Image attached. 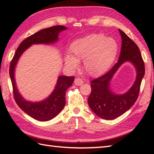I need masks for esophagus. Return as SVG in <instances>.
<instances>
[{"label": "esophagus", "instance_id": "esophagus-1", "mask_svg": "<svg viewBox=\"0 0 154 154\" xmlns=\"http://www.w3.org/2000/svg\"><path fill=\"white\" fill-rule=\"evenodd\" d=\"M75 85H77V86H79V85H81L83 83V80L81 79V78H76V79H75Z\"/></svg>", "mask_w": 154, "mask_h": 154}]
</instances>
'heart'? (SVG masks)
Returning a JSON list of instances; mask_svg holds the SVG:
<instances>
[{
    "label": "heart",
    "instance_id": "obj_1",
    "mask_svg": "<svg viewBox=\"0 0 154 154\" xmlns=\"http://www.w3.org/2000/svg\"><path fill=\"white\" fill-rule=\"evenodd\" d=\"M118 51L116 42L103 34H92L73 42L70 45L71 55L65 57V65L75 69L83 59V68L87 74L97 77L103 74L115 60Z\"/></svg>",
    "mask_w": 154,
    "mask_h": 154
}]
</instances>
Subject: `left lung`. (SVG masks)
Masks as SVG:
<instances>
[{
  "label": "left lung",
  "mask_w": 154,
  "mask_h": 154,
  "mask_svg": "<svg viewBox=\"0 0 154 154\" xmlns=\"http://www.w3.org/2000/svg\"><path fill=\"white\" fill-rule=\"evenodd\" d=\"M122 46L119 61L106 73L91 81V93L88 104L97 116L112 120L122 115L131 108L138 97L140 85L145 74L144 62L140 49L134 42L120 29ZM130 61L135 65L137 76L133 86L123 95L114 94L109 89V82L120 65Z\"/></svg>",
  "instance_id": "8db88e82"
}]
</instances>
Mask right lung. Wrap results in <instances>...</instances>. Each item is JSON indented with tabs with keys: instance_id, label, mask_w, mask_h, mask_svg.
I'll return each mask as SVG.
<instances>
[{
	"instance_id": "1",
	"label": "right lung",
	"mask_w": 154,
	"mask_h": 154,
	"mask_svg": "<svg viewBox=\"0 0 154 154\" xmlns=\"http://www.w3.org/2000/svg\"><path fill=\"white\" fill-rule=\"evenodd\" d=\"M63 26L45 28L30 35L23 40L16 50L10 65L9 73L13 88V94L18 106L33 119L39 121H48L60 113L65 105V93L73 83L75 77L65 75L58 77L57 83L54 91L48 99L39 103L26 101L19 93L14 79V69L18 59L23 52L32 44H51L58 40V35L66 30Z\"/></svg>"
}]
</instances>
